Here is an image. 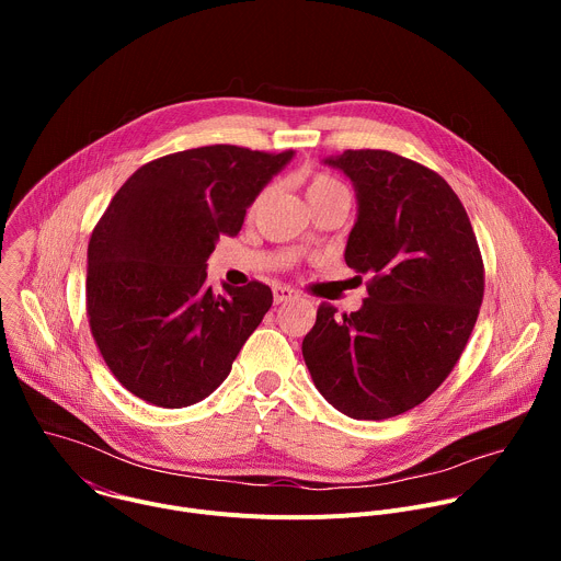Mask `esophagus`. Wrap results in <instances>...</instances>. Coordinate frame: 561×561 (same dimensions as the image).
<instances>
[{
  "label": "esophagus",
  "mask_w": 561,
  "mask_h": 561,
  "mask_svg": "<svg viewBox=\"0 0 561 561\" xmlns=\"http://www.w3.org/2000/svg\"><path fill=\"white\" fill-rule=\"evenodd\" d=\"M297 293L290 288V286H286V284H277L275 288H273V299H275V304H284V301H288V299H293Z\"/></svg>",
  "instance_id": "34e87169"
}]
</instances>
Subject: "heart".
Here are the masks:
<instances>
[{
	"mask_svg": "<svg viewBox=\"0 0 561 561\" xmlns=\"http://www.w3.org/2000/svg\"><path fill=\"white\" fill-rule=\"evenodd\" d=\"M335 191H346V188H344L335 178H331V175H327V173L312 175V178L308 180V184H306V197H308V202H314V199H319V197H327V195H331V193H335ZM262 202H264V193H260V195L255 197L251 210L255 213Z\"/></svg>",
	"mask_w": 561,
	"mask_h": 561,
	"instance_id": "1",
	"label": "heart"
}]
</instances>
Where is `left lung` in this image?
Returning <instances> with one entry per match:
<instances>
[{"mask_svg": "<svg viewBox=\"0 0 561 561\" xmlns=\"http://www.w3.org/2000/svg\"><path fill=\"white\" fill-rule=\"evenodd\" d=\"M327 162L357 191L346 264L366 282L355 312L322 304L301 342L314 386L353 420L420 407L461 357L484 299V262L466 208L435 171L390 150Z\"/></svg>", "mask_w": 561, "mask_h": 561, "instance_id": "8db88e82", "label": "left lung"}]
</instances>
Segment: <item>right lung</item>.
I'll use <instances>...</instances> for the list:
<instances>
[{"instance_id": "1", "label": "right lung", "mask_w": 561, "mask_h": 561, "mask_svg": "<svg viewBox=\"0 0 561 561\" xmlns=\"http://www.w3.org/2000/svg\"><path fill=\"white\" fill-rule=\"evenodd\" d=\"M290 157L230 144L164 154L126 180L93 228L91 333L117 381L144 402L184 409L208 397L273 306L255 279L215 293L206 262Z\"/></svg>"}]
</instances>
